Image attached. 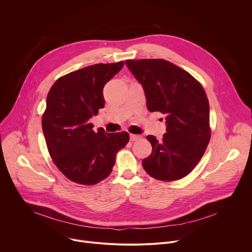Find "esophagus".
I'll return each instance as SVG.
<instances>
[{
	"label": "esophagus",
	"mask_w": 252,
	"mask_h": 252,
	"mask_svg": "<svg viewBox=\"0 0 252 252\" xmlns=\"http://www.w3.org/2000/svg\"><path fill=\"white\" fill-rule=\"evenodd\" d=\"M129 138H130L131 141H136V140L140 139L141 136H140V135H137V134H132V133H131V134L129 135Z\"/></svg>",
	"instance_id": "34e87169"
}]
</instances>
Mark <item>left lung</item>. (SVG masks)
Instances as JSON below:
<instances>
[{
  "label": "left lung",
  "mask_w": 252,
  "mask_h": 252,
  "mask_svg": "<svg viewBox=\"0 0 252 252\" xmlns=\"http://www.w3.org/2000/svg\"><path fill=\"white\" fill-rule=\"evenodd\" d=\"M126 64L145 90L148 110L166 115L162 138L147 136L153 152L142 166L158 181H178L196 166L210 140L205 91L187 70L162 59L126 60Z\"/></svg>",
  "instance_id": "8db88e82"
}]
</instances>
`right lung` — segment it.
I'll use <instances>...</instances> for the list:
<instances>
[{
	"instance_id": "1",
	"label": "right lung",
	"mask_w": 252,
	"mask_h": 252,
	"mask_svg": "<svg viewBox=\"0 0 252 252\" xmlns=\"http://www.w3.org/2000/svg\"><path fill=\"white\" fill-rule=\"evenodd\" d=\"M125 63H96L59 78L47 96L42 126L49 154L61 172L79 185L94 186L109 176L126 131L93 129L90 119L104 105L102 90Z\"/></svg>"
}]
</instances>
